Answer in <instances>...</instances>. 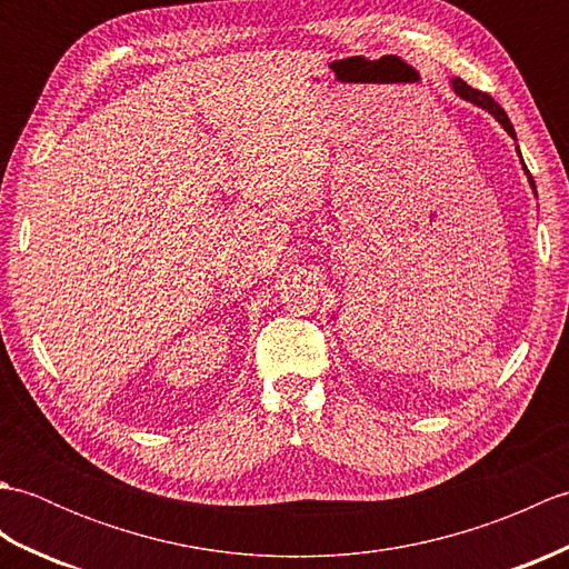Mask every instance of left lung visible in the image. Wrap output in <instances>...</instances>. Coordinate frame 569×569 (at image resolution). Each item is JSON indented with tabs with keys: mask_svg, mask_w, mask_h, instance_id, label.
I'll return each mask as SVG.
<instances>
[{
	"mask_svg": "<svg viewBox=\"0 0 569 569\" xmlns=\"http://www.w3.org/2000/svg\"><path fill=\"white\" fill-rule=\"evenodd\" d=\"M452 90H455V92H457L459 98H462V100H467V102H471V104L481 107V110H487V112H489L493 119H497V122L503 127L506 134H509L511 139H516V129H513V124H511L509 114L503 112V107H501L499 102H493V100H491V94L481 92V90H475V88H469V84H467L465 80H459V78H452ZM516 153L521 156V151H518V147H516ZM521 166H523V171H526V176H528V183H530V188H533V196L538 198V192H536V183H533V176L528 173V168H526L523 159H521Z\"/></svg>",
	"mask_w": 569,
	"mask_h": 569,
	"instance_id": "8db88e82",
	"label": "left lung"
}]
</instances>
